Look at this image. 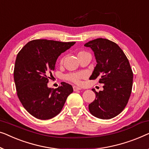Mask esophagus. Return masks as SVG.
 <instances>
[{
  "instance_id": "obj_1",
  "label": "esophagus",
  "mask_w": 149,
  "mask_h": 149,
  "mask_svg": "<svg viewBox=\"0 0 149 149\" xmlns=\"http://www.w3.org/2000/svg\"><path fill=\"white\" fill-rule=\"evenodd\" d=\"M73 89H74V91H79V90H81L80 88L75 86H73Z\"/></svg>"
}]
</instances>
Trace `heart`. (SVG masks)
<instances>
[{
	"label": "heart",
	"mask_w": 149,
	"mask_h": 149,
	"mask_svg": "<svg viewBox=\"0 0 149 149\" xmlns=\"http://www.w3.org/2000/svg\"><path fill=\"white\" fill-rule=\"evenodd\" d=\"M88 53L87 52L81 51H79L78 53H77V56L79 57V56L84 55L86 54H88ZM63 62V58L61 60V63ZM84 77V74L80 72H75V73H70V74H68V75H65V78L68 80L72 81V82H74L75 84H79L81 81V79Z\"/></svg>",
	"instance_id": "1"
}]
</instances>
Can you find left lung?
<instances>
[{
    "instance_id": "8db88e82",
    "label": "left lung",
    "mask_w": 149,
    "mask_h": 149,
    "mask_svg": "<svg viewBox=\"0 0 149 149\" xmlns=\"http://www.w3.org/2000/svg\"><path fill=\"white\" fill-rule=\"evenodd\" d=\"M91 48L96 60L90 79L99 78L103 91L96 92V98L89 104L93 116L99 119L113 118L124 109L132 93L133 72L127 56L116 43L105 38H96L86 43Z\"/></svg>"
}]
</instances>
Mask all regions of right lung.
<instances>
[{
  "instance_id": "add662e5",
  "label": "right lung",
  "mask_w": 149,
  "mask_h": 149,
  "mask_svg": "<svg viewBox=\"0 0 149 149\" xmlns=\"http://www.w3.org/2000/svg\"><path fill=\"white\" fill-rule=\"evenodd\" d=\"M75 43L33 40L17 55L13 72L17 94L24 107L36 118L47 120L55 117L74 91L68 83L61 82L56 89L47 84L58 56Z\"/></svg>"
}]
</instances>
